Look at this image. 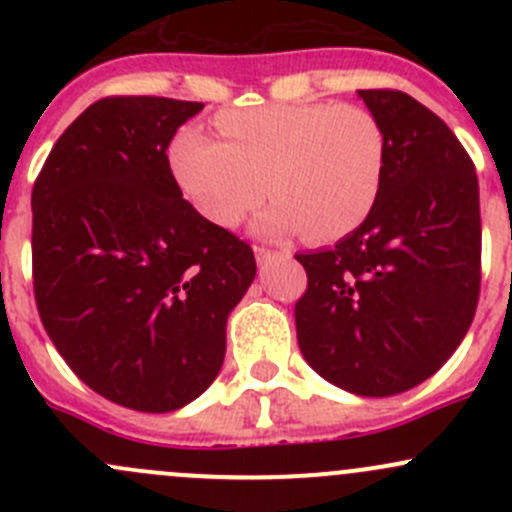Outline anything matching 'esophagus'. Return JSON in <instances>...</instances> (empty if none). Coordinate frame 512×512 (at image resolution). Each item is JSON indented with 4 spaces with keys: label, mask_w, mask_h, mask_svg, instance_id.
Wrapping results in <instances>:
<instances>
[{
    "label": "esophagus",
    "mask_w": 512,
    "mask_h": 512,
    "mask_svg": "<svg viewBox=\"0 0 512 512\" xmlns=\"http://www.w3.org/2000/svg\"><path fill=\"white\" fill-rule=\"evenodd\" d=\"M275 255H280V252H272V250H267V247H255V260L260 262V265H265V262L272 260Z\"/></svg>",
    "instance_id": "1"
}]
</instances>
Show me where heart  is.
I'll return each instance as SVG.
<instances>
[{"label": "heart", "instance_id": "b5f03b06", "mask_svg": "<svg viewBox=\"0 0 512 512\" xmlns=\"http://www.w3.org/2000/svg\"><path fill=\"white\" fill-rule=\"evenodd\" d=\"M215 138L183 128L168 151L185 200L218 227H235L265 200V235L337 240L379 200L389 143L379 118L349 103H270L218 116Z\"/></svg>", "mask_w": 512, "mask_h": 512}]
</instances>
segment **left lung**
<instances>
[{"mask_svg": "<svg viewBox=\"0 0 512 512\" xmlns=\"http://www.w3.org/2000/svg\"><path fill=\"white\" fill-rule=\"evenodd\" d=\"M389 143L369 218L334 247L294 255L307 292L297 342L322 379L394 396L436 374L473 322L480 289L478 175L451 128L401 91H356Z\"/></svg>", "mask_w": 512, "mask_h": 512, "instance_id": "left-lung-1", "label": "left lung"}]
</instances>
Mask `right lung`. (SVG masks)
Masks as SVG:
<instances>
[{
    "label": "right lung",
    "instance_id": "1",
    "mask_svg": "<svg viewBox=\"0 0 512 512\" xmlns=\"http://www.w3.org/2000/svg\"><path fill=\"white\" fill-rule=\"evenodd\" d=\"M203 103L101 98L56 141L32 190L34 297L46 334L103 399L183 409L220 374L255 255L203 218L165 151Z\"/></svg>",
    "mask_w": 512,
    "mask_h": 512
}]
</instances>
